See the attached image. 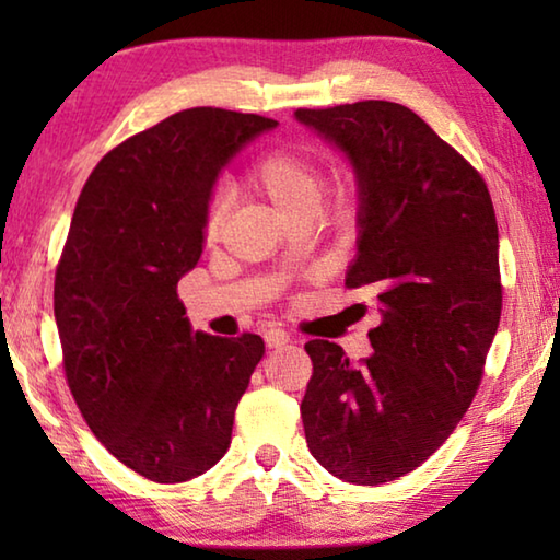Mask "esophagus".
Listing matches in <instances>:
<instances>
[{"label":"esophagus","instance_id":"esophagus-1","mask_svg":"<svg viewBox=\"0 0 560 560\" xmlns=\"http://www.w3.org/2000/svg\"><path fill=\"white\" fill-rule=\"evenodd\" d=\"M264 340H267V348H283L291 338H289L287 330L271 328V330H267V336H264Z\"/></svg>","mask_w":560,"mask_h":560}]
</instances>
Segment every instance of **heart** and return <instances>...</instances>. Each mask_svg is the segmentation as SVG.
<instances>
[{"mask_svg": "<svg viewBox=\"0 0 560 560\" xmlns=\"http://www.w3.org/2000/svg\"><path fill=\"white\" fill-rule=\"evenodd\" d=\"M249 185L261 192L267 200L277 207L283 220L299 214H316L320 205V175L308 158L291 150H273L264 155L249 173ZM226 217V202L222 197L210 205L205 220V236L217 240Z\"/></svg>", "mask_w": 560, "mask_h": 560, "instance_id": "obj_1", "label": "heart"}]
</instances>
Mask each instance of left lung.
Masks as SVG:
<instances>
[{
    "label": "left lung",
    "instance_id": "8db88e82",
    "mask_svg": "<svg viewBox=\"0 0 560 560\" xmlns=\"http://www.w3.org/2000/svg\"><path fill=\"white\" fill-rule=\"evenodd\" d=\"M293 116L353 170L358 252L346 287L381 301L363 363L328 340L306 343L303 432L334 477L377 487L438 452L481 383L501 318L494 205L477 170L400 103Z\"/></svg>",
    "mask_w": 560,
    "mask_h": 560
}]
</instances>
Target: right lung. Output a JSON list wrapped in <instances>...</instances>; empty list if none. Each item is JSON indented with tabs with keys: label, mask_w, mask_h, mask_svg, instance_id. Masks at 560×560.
Masks as SVG:
<instances>
[{
	"label": "right lung",
	"mask_w": 560,
	"mask_h": 560,
	"mask_svg": "<svg viewBox=\"0 0 560 560\" xmlns=\"http://www.w3.org/2000/svg\"><path fill=\"white\" fill-rule=\"evenodd\" d=\"M279 122L187 108L113 148L75 202L54 283L71 395L113 457L160 485L212 469L264 355L254 334H192L177 283L197 267L222 170Z\"/></svg>",
	"instance_id": "1"
}]
</instances>
